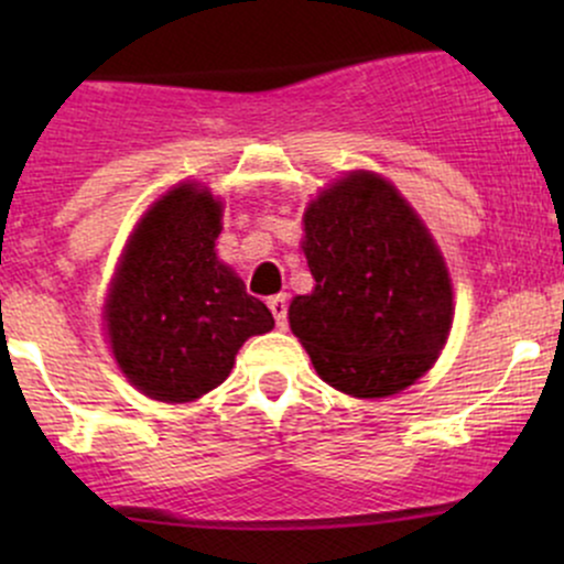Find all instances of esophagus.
<instances>
[{"mask_svg": "<svg viewBox=\"0 0 564 564\" xmlns=\"http://www.w3.org/2000/svg\"><path fill=\"white\" fill-rule=\"evenodd\" d=\"M268 307H270V313H273V318H275V323H278V328H286V318H289V302H286V294L270 296Z\"/></svg>", "mask_w": 564, "mask_h": 564, "instance_id": "34e87169", "label": "esophagus"}]
</instances>
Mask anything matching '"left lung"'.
<instances>
[{
	"mask_svg": "<svg viewBox=\"0 0 564 564\" xmlns=\"http://www.w3.org/2000/svg\"><path fill=\"white\" fill-rule=\"evenodd\" d=\"M313 294L291 332L323 381L352 398L405 390L437 360L453 321L451 278L416 212L379 174H349L304 212Z\"/></svg>",
	"mask_w": 564,
	"mask_h": 564,
	"instance_id": "left-lung-1",
	"label": "left lung"
}]
</instances>
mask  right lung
Instances as JSON below:
<instances>
[{
  "instance_id": "1",
  "label": "right lung",
  "mask_w": 564,
  "mask_h": 564,
  "mask_svg": "<svg viewBox=\"0 0 564 564\" xmlns=\"http://www.w3.org/2000/svg\"><path fill=\"white\" fill-rule=\"evenodd\" d=\"M223 206L180 185L151 206L116 270L106 302L116 364L138 390L187 403L228 379L249 336L273 313L215 254Z\"/></svg>"
}]
</instances>
